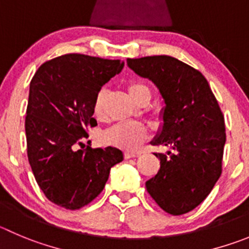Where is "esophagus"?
I'll list each match as a JSON object with an SVG mask.
<instances>
[{
    "mask_svg": "<svg viewBox=\"0 0 249 249\" xmlns=\"http://www.w3.org/2000/svg\"><path fill=\"white\" fill-rule=\"evenodd\" d=\"M139 153L134 152H124V159H134V157H138Z\"/></svg>",
    "mask_w": 249,
    "mask_h": 249,
    "instance_id": "1",
    "label": "esophagus"
}]
</instances>
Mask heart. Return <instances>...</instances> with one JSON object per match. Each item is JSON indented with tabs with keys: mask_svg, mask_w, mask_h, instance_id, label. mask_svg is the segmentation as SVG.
Instances as JSON below:
<instances>
[{
	"mask_svg": "<svg viewBox=\"0 0 249 249\" xmlns=\"http://www.w3.org/2000/svg\"><path fill=\"white\" fill-rule=\"evenodd\" d=\"M126 90L134 101L138 104H147L151 99V90L141 81H130L126 85ZM107 99L108 92L102 88L97 93L93 111L97 119L102 120L107 115ZM150 139V132L145 126L131 123H118L103 132L102 141L103 143L126 151H138L143 142Z\"/></svg>",
	"mask_w": 249,
	"mask_h": 249,
	"instance_id": "1",
	"label": "heart"
}]
</instances>
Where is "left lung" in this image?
I'll list each match as a JSON object with an SVG mask.
<instances>
[{
    "label": "left lung",
    "instance_id": "8db88e82",
    "mask_svg": "<svg viewBox=\"0 0 249 249\" xmlns=\"http://www.w3.org/2000/svg\"><path fill=\"white\" fill-rule=\"evenodd\" d=\"M127 66L150 78L164 99L163 126L153 146H169L159 173L146 182L157 205L183 215L210 194L222 173L225 118L203 73L167 55L127 59Z\"/></svg>",
    "mask_w": 249,
    "mask_h": 249
}]
</instances>
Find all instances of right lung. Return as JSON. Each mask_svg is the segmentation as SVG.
Wrapping results in <instances>:
<instances>
[{
	"instance_id": "add662e5",
	"label": "right lung",
	"mask_w": 249,
	"mask_h": 249,
	"mask_svg": "<svg viewBox=\"0 0 249 249\" xmlns=\"http://www.w3.org/2000/svg\"><path fill=\"white\" fill-rule=\"evenodd\" d=\"M124 67L120 60L66 54L44 62L30 81L25 117L27 153L36 183L56 205L77 210L101 194L115 147L76 150L96 126L97 93Z\"/></svg>"
}]
</instances>
